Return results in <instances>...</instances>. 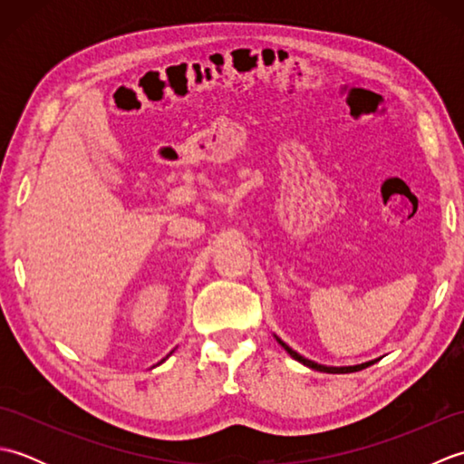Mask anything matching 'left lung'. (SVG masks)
I'll use <instances>...</instances> for the list:
<instances>
[{"instance_id":"1","label":"left lung","mask_w":464,"mask_h":464,"mask_svg":"<svg viewBox=\"0 0 464 464\" xmlns=\"http://www.w3.org/2000/svg\"><path fill=\"white\" fill-rule=\"evenodd\" d=\"M279 343H281V347L287 351L291 357L295 359V361H299V362H303V364H307V367H311V369H314V371H323V372H354V371H361V369H364V367H369V364H372L374 361H371V362H362V364H357V367H324V364H317V362H313V361H309V359H304V357H301L299 353H295L291 347H287V344H285L281 339H277Z\"/></svg>"}]
</instances>
